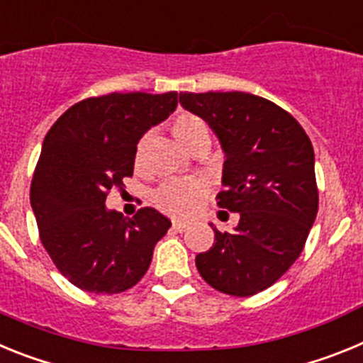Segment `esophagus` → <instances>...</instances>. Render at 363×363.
<instances>
[{
  "label": "esophagus",
  "mask_w": 363,
  "mask_h": 363,
  "mask_svg": "<svg viewBox=\"0 0 363 363\" xmlns=\"http://www.w3.org/2000/svg\"><path fill=\"white\" fill-rule=\"evenodd\" d=\"M172 227L176 230H187L189 229V221L185 220H172Z\"/></svg>",
  "instance_id": "esophagus-1"
}]
</instances>
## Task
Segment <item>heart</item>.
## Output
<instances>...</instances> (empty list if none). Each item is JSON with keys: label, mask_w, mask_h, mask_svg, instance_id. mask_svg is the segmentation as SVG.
Instances as JSON below:
<instances>
[{"label": "heart", "mask_w": 363, "mask_h": 363, "mask_svg": "<svg viewBox=\"0 0 363 363\" xmlns=\"http://www.w3.org/2000/svg\"><path fill=\"white\" fill-rule=\"evenodd\" d=\"M172 133L184 147H191L200 138L209 136L207 125L191 112H182L172 121ZM205 192V184L198 178L167 179L154 192V201L160 209L172 214H187L196 207Z\"/></svg>", "instance_id": "heart-1"}]
</instances>
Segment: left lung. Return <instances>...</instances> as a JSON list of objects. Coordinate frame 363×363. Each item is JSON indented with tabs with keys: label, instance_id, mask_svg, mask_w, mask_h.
Wrapping results in <instances>:
<instances>
[{
	"label": "left lung",
	"instance_id": "left-lung-1",
	"mask_svg": "<svg viewBox=\"0 0 363 363\" xmlns=\"http://www.w3.org/2000/svg\"><path fill=\"white\" fill-rule=\"evenodd\" d=\"M179 104L220 140L218 205L240 214L229 233L211 223L214 243L196 267L220 293L252 296L296 262L318 213L311 140L289 112L249 92H182Z\"/></svg>",
	"mask_w": 363,
	"mask_h": 363
}]
</instances>
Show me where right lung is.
Here are the masks:
<instances>
[{
	"mask_svg": "<svg viewBox=\"0 0 363 363\" xmlns=\"http://www.w3.org/2000/svg\"><path fill=\"white\" fill-rule=\"evenodd\" d=\"M178 92H112L57 118L43 140L30 185L40 238L54 265L79 289L114 294L142 280L171 220L152 207L125 218L105 207L133 176L138 142L174 112Z\"/></svg>",
	"mask_w": 363,
	"mask_h": 363,
	"instance_id": "1",
	"label": "right lung"
}]
</instances>
